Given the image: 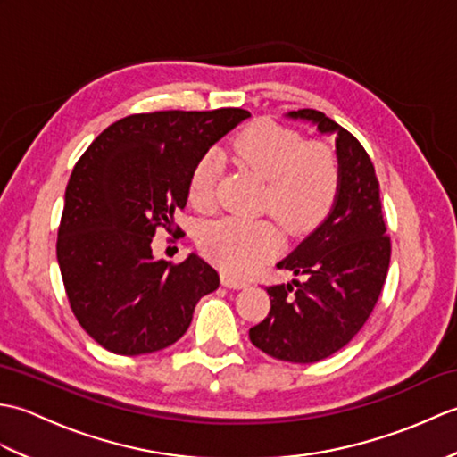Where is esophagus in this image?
I'll return each mask as SVG.
<instances>
[{
	"mask_svg": "<svg viewBox=\"0 0 457 457\" xmlns=\"http://www.w3.org/2000/svg\"><path fill=\"white\" fill-rule=\"evenodd\" d=\"M221 285L228 287V288H244V287H247V280L237 278V277L229 275V273H223L221 275Z\"/></svg>",
	"mask_w": 457,
	"mask_h": 457,
	"instance_id": "34e87169",
	"label": "esophagus"
}]
</instances>
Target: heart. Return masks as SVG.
Listing matches in <instances>:
<instances>
[{
  "label": "heart",
  "instance_id": "1",
  "mask_svg": "<svg viewBox=\"0 0 457 457\" xmlns=\"http://www.w3.org/2000/svg\"><path fill=\"white\" fill-rule=\"evenodd\" d=\"M236 157L265 179L261 208L290 231L312 228L334 206L339 192L337 154L322 141H304L298 131L273 121L251 123L231 143ZM221 161L208 151L194 164L188 198L198 210H212ZM202 253L234 275H247L275 253L280 231L267 218H221L200 229Z\"/></svg>",
  "mask_w": 457,
  "mask_h": 457
}]
</instances>
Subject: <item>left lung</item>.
I'll return each mask as SVG.
<instances>
[{"instance_id":"1","label":"left lung","mask_w":457,"mask_h":457,"mask_svg":"<svg viewBox=\"0 0 457 457\" xmlns=\"http://www.w3.org/2000/svg\"><path fill=\"white\" fill-rule=\"evenodd\" d=\"M288 115L336 135L342 180L328 220L277 265L304 280L267 287L270 310L249 339L280 361L316 363L352 342L373 312L389 273L391 237L363 145L322 112Z\"/></svg>"}]
</instances>
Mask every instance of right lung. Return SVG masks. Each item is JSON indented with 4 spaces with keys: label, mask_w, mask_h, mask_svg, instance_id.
<instances>
[{
    "label": "right lung",
    "mask_w": 457,
    "mask_h": 457,
    "mask_svg": "<svg viewBox=\"0 0 457 457\" xmlns=\"http://www.w3.org/2000/svg\"><path fill=\"white\" fill-rule=\"evenodd\" d=\"M249 118L247 110L133 113L112 123L84 151L68 180L56 259L79 324L118 355L172 345L187 332L198 300L220 287L218 270L190 255L153 257L159 228L182 237L194 164Z\"/></svg>",
    "instance_id": "right-lung-1"
}]
</instances>
